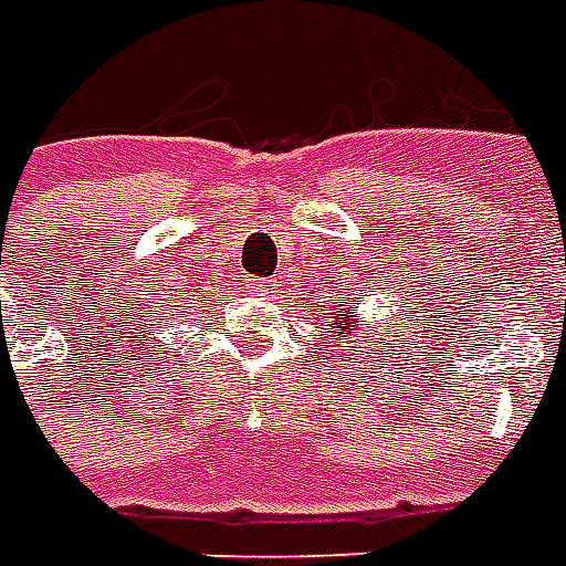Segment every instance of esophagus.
<instances>
[{"label":"esophagus","mask_w":566,"mask_h":566,"mask_svg":"<svg viewBox=\"0 0 566 566\" xmlns=\"http://www.w3.org/2000/svg\"><path fill=\"white\" fill-rule=\"evenodd\" d=\"M249 291L258 296L270 294V282H263V279H249Z\"/></svg>","instance_id":"esophagus-1"}]
</instances>
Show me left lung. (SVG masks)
<instances>
[{
  "instance_id": "obj_1",
  "label": "left lung",
  "mask_w": 566,
  "mask_h": 566,
  "mask_svg": "<svg viewBox=\"0 0 566 566\" xmlns=\"http://www.w3.org/2000/svg\"><path fill=\"white\" fill-rule=\"evenodd\" d=\"M338 296H342V287H338ZM345 300L347 303L342 305V308H338V305L321 308V317L329 315L324 321L326 329H329V333H338V336H345V338L354 336V342H357V345H371V342L378 338V324H371V321H363V317H359L363 296L347 294ZM378 345H384V338H378ZM345 347H350V342H347Z\"/></svg>"
}]
</instances>
